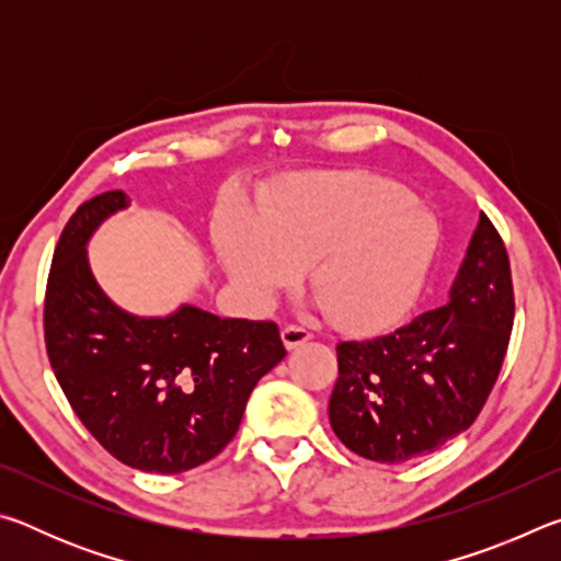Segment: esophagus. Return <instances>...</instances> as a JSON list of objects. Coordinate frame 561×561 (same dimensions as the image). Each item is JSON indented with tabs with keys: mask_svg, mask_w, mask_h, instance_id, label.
I'll return each mask as SVG.
<instances>
[{
	"mask_svg": "<svg viewBox=\"0 0 561 561\" xmlns=\"http://www.w3.org/2000/svg\"><path fill=\"white\" fill-rule=\"evenodd\" d=\"M311 339V334L304 327H297V324H287L282 329V341H284V346L287 348H297V346H301L304 341H309Z\"/></svg>",
	"mask_w": 561,
	"mask_h": 561,
	"instance_id": "esophagus-1",
	"label": "esophagus"
}]
</instances>
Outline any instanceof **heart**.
Here are the masks:
<instances>
[{"instance_id": "b5f03b06", "label": "heart", "mask_w": 561, "mask_h": 561, "mask_svg": "<svg viewBox=\"0 0 561 561\" xmlns=\"http://www.w3.org/2000/svg\"><path fill=\"white\" fill-rule=\"evenodd\" d=\"M215 244L250 299H270L309 264L327 314L344 327H371L415 297L438 250V222L386 178L311 175L264 205L260 222L227 213Z\"/></svg>"}]
</instances>
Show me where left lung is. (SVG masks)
Segmentation results:
<instances>
[{
  "label": "left lung",
  "mask_w": 561,
  "mask_h": 561,
  "mask_svg": "<svg viewBox=\"0 0 561 561\" xmlns=\"http://www.w3.org/2000/svg\"><path fill=\"white\" fill-rule=\"evenodd\" d=\"M515 294L495 225L480 213L448 301L388 334L341 341L329 421L348 450L405 462L468 431L507 354Z\"/></svg>",
  "instance_id": "8db88e82"
}]
</instances>
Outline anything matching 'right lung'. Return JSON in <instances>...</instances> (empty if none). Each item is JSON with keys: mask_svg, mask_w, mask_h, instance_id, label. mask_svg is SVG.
<instances>
[{"mask_svg": "<svg viewBox=\"0 0 561 561\" xmlns=\"http://www.w3.org/2000/svg\"><path fill=\"white\" fill-rule=\"evenodd\" d=\"M128 205L111 190L66 222L46 282V354L73 413L113 458L185 472L234 438L252 388L287 351L274 321L220 319L190 304L168 317L116 307L93 277L87 244Z\"/></svg>", "mask_w": 561, "mask_h": 561, "instance_id": "obj_1", "label": "right lung"}]
</instances>
